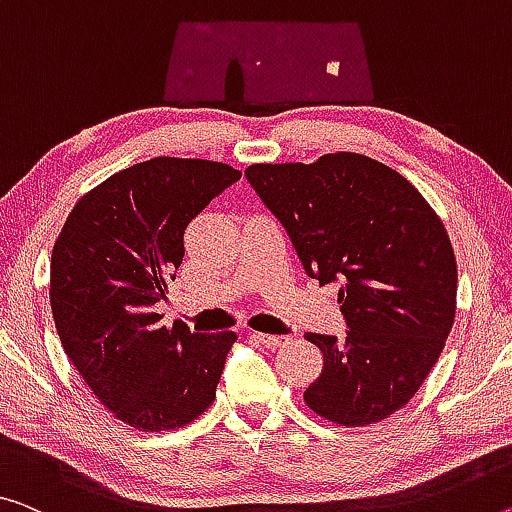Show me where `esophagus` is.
<instances>
[{
  "instance_id": "obj_1",
  "label": "esophagus",
  "mask_w": 512,
  "mask_h": 512,
  "mask_svg": "<svg viewBox=\"0 0 512 512\" xmlns=\"http://www.w3.org/2000/svg\"><path fill=\"white\" fill-rule=\"evenodd\" d=\"M251 338L258 343H263L265 348H281L283 343H288V336H277V334H263V332H254L251 334Z\"/></svg>"
}]
</instances>
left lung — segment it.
<instances>
[{
	"label": "left lung",
	"instance_id": "1",
	"mask_svg": "<svg viewBox=\"0 0 512 512\" xmlns=\"http://www.w3.org/2000/svg\"><path fill=\"white\" fill-rule=\"evenodd\" d=\"M245 176L304 272L341 281L348 332L304 334L322 352L306 405L338 426L387 419L419 391L455 320L458 265L442 219L410 180L359 153L251 164Z\"/></svg>",
	"mask_w": 512,
	"mask_h": 512
}]
</instances>
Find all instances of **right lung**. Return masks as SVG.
<instances>
[{"label":"right lung","instance_id":"obj_1","mask_svg":"<svg viewBox=\"0 0 512 512\" xmlns=\"http://www.w3.org/2000/svg\"><path fill=\"white\" fill-rule=\"evenodd\" d=\"M240 176L222 162L153 157L86 192L54 242L61 345L93 396L132 428L187 426L215 400L238 336L164 327L153 306L183 263L187 224Z\"/></svg>","mask_w":512,"mask_h":512}]
</instances>
